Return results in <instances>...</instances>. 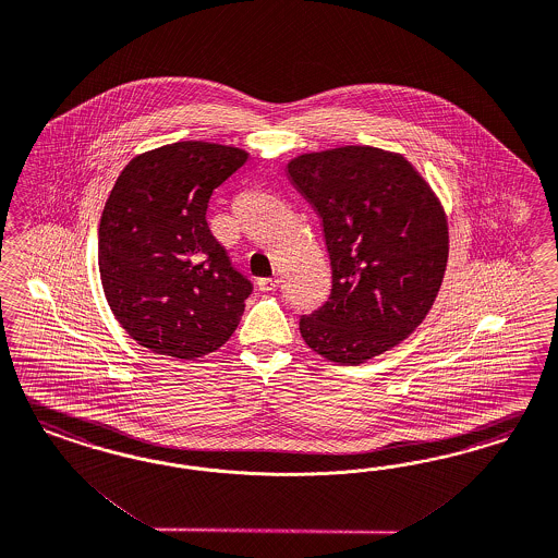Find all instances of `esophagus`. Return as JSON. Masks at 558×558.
<instances>
[{
    "instance_id": "esophagus-1",
    "label": "esophagus",
    "mask_w": 558,
    "mask_h": 558,
    "mask_svg": "<svg viewBox=\"0 0 558 558\" xmlns=\"http://www.w3.org/2000/svg\"><path fill=\"white\" fill-rule=\"evenodd\" d=\"M278 284H280L278 278H259L257 280V287H259V290H264V292L278 289Z\"/></svg>"
}]
</instances>
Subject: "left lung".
<instances>
[{
    "label": "left lung",
    "mask_w": 558,
    "mask_h": 558,
    "mask_svg": "<svg viewBox=\"0 0 558 558\" xmlns=\"http://www.w3.org/2000/svg\"><path fill=\"white\" fill-rule=\"evenodd\" d=\"M292 185L324 225L331 292L301 336L338 365H361L423 324L449 255L437 195L402 154L342 146L289 162Z\"/></svg>",
    "instance_id": "1"
}]
</instances>
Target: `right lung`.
I'll list each match as a JSON object with an SVG mask.
<instances>
[{"label":"right lung","mask_w":558,"mask_h":558,"mask_svg":"<svg viewBox=\"0 0 558 558\" xmlns=\"http://www.w3.org/2000/svg\"><path fill=\"white\" fill-rule=\"evenodd\" d=\"M247 153L177 142L117 177L98 227V269L117 322L140 347L192 361L222 347L253 284L211 234V192Z\"/></svg>","instance_id":"add662e5"}]
</instances>
